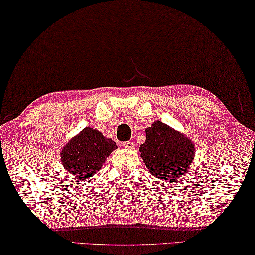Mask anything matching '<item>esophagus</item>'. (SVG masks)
<instances>
[{
	"label": "esophagus",
	"instance_id": "34e87169",
	"mask_svg": "<svg viewBox=\"0 0 255 255\" xmlns=\"http://www.w3.org/2000/svg\"><path fill=\"white\" fill-rule=\"evenodd\" d=\"M124 147L127 149H132L135 147V144H134V142H131V140H128V142L124 143Z\"/></svg>",
	"mask_w": 255,
	"mask_h": 255
}]
</instances>
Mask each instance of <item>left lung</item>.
Segmentation results:
<instances>
[{
	"label": "left lung",
	"instance_id": "1",
	"mask_svg": "<svg viewBox=\"0 0 255 255\" xmlns=\"http://www.w3.org/2000/svg\"><path fill=\"white\" fill-rule=\"evenodd\" d=\"M145 131L146 140L139 152L149 172L164 181L185 175L195 154L192 140L160 120Z\"/></svg>",
	"mask_w": 255,
	"mask_h": 255
}]
</instances>
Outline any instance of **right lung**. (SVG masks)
Here are the masks:
<instances>
[{
    "label": "right lung",
    "mask_w": 255,
    "mask_h": 255,
    "mask_svg": "<svg viewBox=\"0 0 255 255\" xmlns=\"http://www.w3.org/2000/svg\"><path fill=\"white\" fill-rule=\"evenodd\" d=\"M116 148L112 139L104 137L96 129L86 127L67 143L60 155L69 175L84 180L95 175Z\"/></svg>",
    "instance_id": "1"
}]
</instances>
